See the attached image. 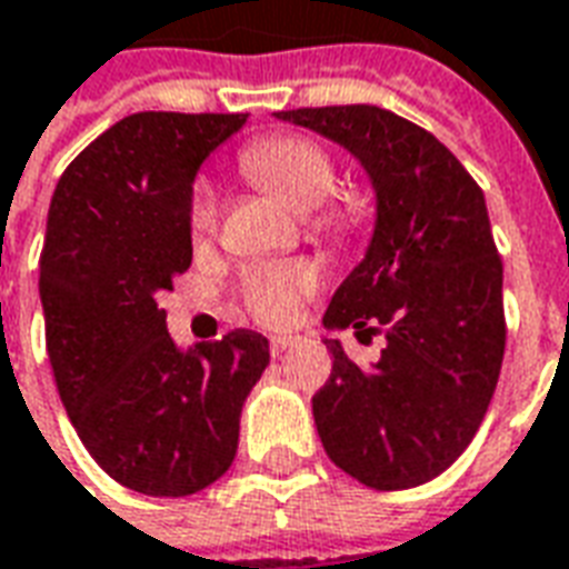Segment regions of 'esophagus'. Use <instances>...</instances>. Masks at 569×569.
I'll return each mask as SVG.
<instances>
[{"instance_id": "obj_1", "label": "esophagus", "mask_w": 569, "mask_h": 569, "mask_svg": "<svg viewBox=\"0 0 569 569\" xmlns=\"http://www.w3.org/2000/svg\"><path fill=\"white\" fill-rule=\"evenodd\" d=\"M290 346H297V336H272V339H269V351H272L276 358L284 355Z\"/></svg>"}]
</instances>
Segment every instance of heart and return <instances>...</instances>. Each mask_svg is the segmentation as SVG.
<instances>
[{"instance_id":"heart-1","label":"heart","mask_w":569,"mask_h":569,"mask_svg":"<svg viewBox=\"0 0 569 569\" xmlns=\"http://www.w3.org/2000/svg\"><path fill=\"white\" fill-rule=\"evenodd\" d=\"M242 169L251 181H257L269 193H276L284 206L300 214L321 209L336 188V166L330 153L302 136H279V139H260V142L248 144L242 151ZM214 214H218L214 193L209 188H197L193 202H190L193 236L211 233ZM339 223H351V218H342ZM312 284L315 269L309 263L263 267L248 276L244 297L260 321L279 325L293 312L297 297Z\"/></svg>"}]
</instances>
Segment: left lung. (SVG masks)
<instances>
[{"label": "left lung", "instance_id": "left-lung-1", "mask_svg": "<svg viewBox=\"0 0 569 569\" xmlns=\"http://www.w3.org/2000/svg\"><path fill=\"white\" fill-rule=\"evenodd\" d=\"M346 148L376 199L360 263L327 306V330L385 333L367 370L325 339L333 370L312 397L321 446L376 491L449 470L476 437L503 363V263L485 193L437 136L379 106L276 111Z\"/></svg>", "mask_w": 569, "mask_h": 569}]
</instances>
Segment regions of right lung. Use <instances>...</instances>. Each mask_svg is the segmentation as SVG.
Returning a JSON list of instances; mask_svg holds the SVG:
<instances>
[{
  "label": "right lung",
  "mask_w": 569,
  "mask_h": 569,
  "mask_svg": "<svg viewBox=\"0 0 569 569\" xmlns=\"http://www.w3.org/2000/svg\"><path fill=\"white\" fill-rule=\"evenodd\" d=\"M248 114L139 111L74 157L57 181L39 297L66 416L111 479L188 497L230 470L269 342L233 330L181 348L157 293L193 260L199 166Z\"/></svg>",
  "instance_id": "add662e5"
}]
</instances>
